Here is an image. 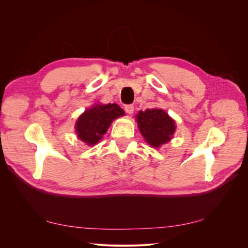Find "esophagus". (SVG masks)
I'll use <instances>...</instances> for the list:
<instances>
[{
    "label": "esophagus",
    "mask_w": 248,
    "mask_h": 248,
    "mask_svg": "<svg viewBox=\"0 0 248 248\" xmlns=\"http://www.w3.org/2000/svg\"><path fill=\"white\" fill-rule=\"evenodd\" d=\"M134 110V107L132 104H128V106H125V111L127 112L128 115H131Z\"/></svg>",
    "instance_id": "obj_1"
}]
</instances>
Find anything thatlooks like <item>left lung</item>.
Wrapping results in <instances>:
<instances>
[{"instance_id": "obj_1", "label": "left lung", "mask_w": 248, "mask_h": 248, "mask_svg": "<svg viewBox=\"0 0 248 248\" xmlns=\"http://www.w3.org/2000/svg\"><path fill=\"white\" fill-rule=\"evenodd\" d=\"M137 122L141 136L153 148H159L169 142L176 130L175 121L161 108L140 110Z\"/></svg>"}]
</instances>
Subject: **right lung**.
I'll return each instance as SVG.
<instances>
[{
	"label": "right lung",
	"mask_w": 248,
	"mask_h": 248,
	"mask_svg": "<svg viewBox=\"0 0 248 248\" xmlns=\"http://www.w3.org/2000/svg\"><path fill=\"white\" fill-rule=\"evenodd\" d=\"M125 115L116 103L94 104L78 117L76 123L78 138L88 146L97 144L115 119Z\"/></svg>",
	"instance_id": "right-lung-1"
}]
</instances>
